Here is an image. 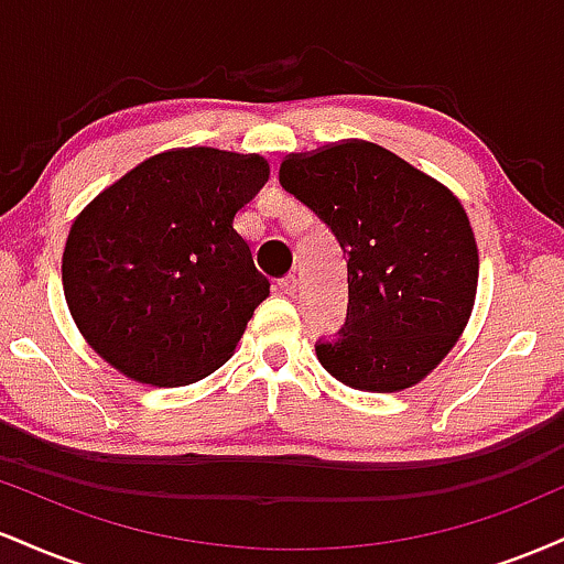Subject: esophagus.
Listing matches in <instances>:
<instances>
[{"instance_id":"1","label":"esophagus","mask_w":564,"mask_h":564,"mask_svg":"<svg viewBox=\"0 0 564 564\" xmlns=\"http://www.w3.org/2000/svg\"><path fill=\"white\" fill-rule=\"evenodd\" d=\"M278 289H281V294L294 296V294H296V275L281 278V281H278Z\"/></svg>"}]
</instances>
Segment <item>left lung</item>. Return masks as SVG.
<instances>
[{"instance_id": "obj_1", "label": "left lung", "mask_w": 564, "mask_h": 564, "mask_svg": "<svg viewBox=\"0 0 564 564\" xmlns=\"http://www.w3.org/2000/svg\"><path fill=\"white\" fill-rule=\"evenodd\" d=\"M278 180L347 254V321L336 339L315 345L321 366L364 392L419 384L475 307L480 257L464 206L366 140L291 153Z\"/></svg>"}]
</instances>
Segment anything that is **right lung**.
Masks as SVG:
<instances>
[{"mask_svg": "<svg viewBox=\"0 0 564 564\" xmlns=\"http://www.w3.org/2000/svg\"><path fill=\"white\" fill-rule=\"evenodd\" d=\"M257 153L180 148L84 206L63 291L87 345L140 384L185 387L230 358L270 281L232 228L268 183Z\"/></svg>", "mask_w": 564, "mask_h": 564, "instance_id": "add662e5", "label": "right lung"}]
</instances>
